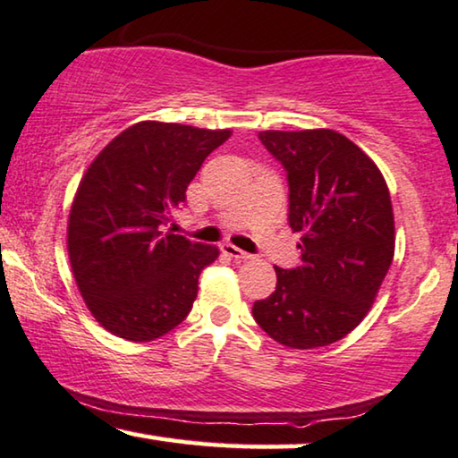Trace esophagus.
<instances>
[{
    "label": "esophagus",
    "mask_w": 458,
    "mask_h": 458,
    "mask_svg": "<svg viewBox=\"0 0 458 458\" xmlns=\"http://www.w3.org/2000/svg\"><path fill=\"white\" fill-rule=\"evenodd\" d=\"M221 250H223L225 254L231 256V259H235V260H248L250 259L248 252H243V250L233 246V243H223Z\"/></svg>",
    "instance_id": "esophagus-1"
}]
</instances>
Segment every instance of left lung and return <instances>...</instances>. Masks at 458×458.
I'll return each mask as SVG.
<instances>
[{"instance_id": "8db88e82", "label": "left lung", "mask_w": 458, "mask_h": 458, "mask_svg": "<svg viewBox=\"0 0 458 458\" xmlns=\"http://www.w3.org/2000/svg\"><path fill=\"white\" fill-rule=\"evenodd\" d=\"M259 140L285 168L302 265L275 267V292L252 315L284 346H329L365 318L392 265L390 191L375 162L331 129L262 131Z\"/></svg>"}]
</instances>
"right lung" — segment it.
<instances>
[{"label":"right lung","instance_id":"obj_1","mask_svg":"<svg viewBox=\"0 0 458 458\" xmlns=\"http://www.w3.org/2000/svg\"><path fill=\"white\" fill-rule=\"evenodd\" d=\"M231 131L143 121L87 168L68 216V256L96 321L131 342L168 334L190 315L216 246L165 231L187 185Z\"/></svg>","mask_w":458,"mask_h":458}]
</instances>
